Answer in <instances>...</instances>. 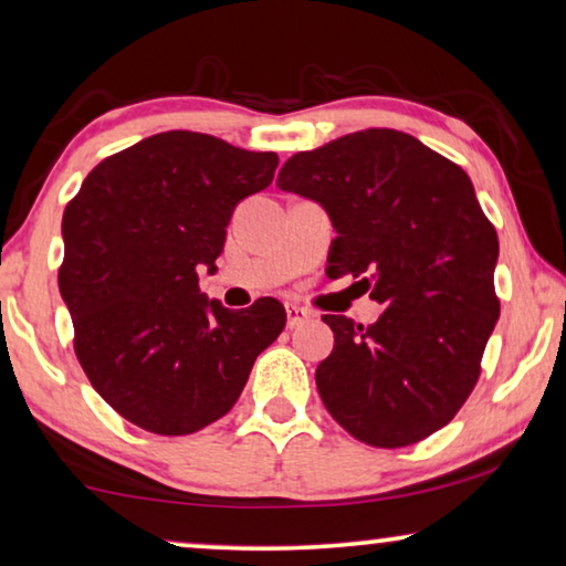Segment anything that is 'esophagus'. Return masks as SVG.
<instances>
[{"label": "esophagus", "instance_id": "34e87169", "mask_svg": "<svg viewBox=\"0 0 566 566\" xmlns=\"http://www.w3.org/2000/svg\"><path fill=\"white\" fill-rule=\"evenodd\" d=\"M306 322H311V314L306 308L293 306V303L285 306V324H289V329H298V326H303Z\"/></svg>", "mask_w": 566, "mask_h": 566}]
</instances>
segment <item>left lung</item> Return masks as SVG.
<instances>
[{"label":"left lung","instance_id":"1","mask_svg":"<svg viewBox=\"0 0 566 566\" xmlns=\"http://www.w3.org/2000/svg\"><path fill=\"white\" fill-rule=\"evenodd\" d=\"M337 229L334 275L363 277L385 311L370 326L322 316L332 355L316 367L326 411L370 447L416 444L460 411L501 316L497 234L470 176L398 129H363L277 174Z\"/></svg>","mask_w":566,"mask_h":566}]
</instances>
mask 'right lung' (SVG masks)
<instances>
[{
  "label": "right lung",
  "instance_id": "right-lung-1",
  "mask_svg": "<svg viewBox=\"0 0 566 566\" xmlns=\"http://www.w3.org/2000/svg\"><path fill=\"white\" fill-rule=\"evenodd\" d=\"M275 153L160 133L102 160L63 211L59 289L94 390L145 431L186 437L237 403L285 308L229 311L199 291L237 203L263 191Z\"/></svg>",
  "mask_w": 566,
  "mask_h": 566
}]
</instances>
